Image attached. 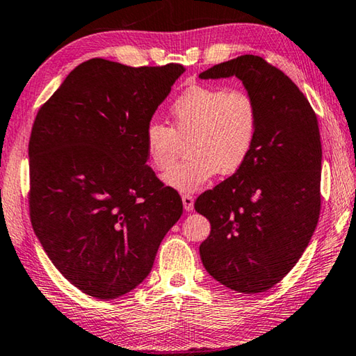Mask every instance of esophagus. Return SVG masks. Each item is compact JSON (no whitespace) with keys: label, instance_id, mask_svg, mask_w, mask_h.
Masks as SVG:
<instances>
[{"label":"esophagus","instance_id":"esophagus-1","mask_svg":"<svg viewBox=\"0 0 356 356\" xmlns=\"http://www.w3.org/2000/svg\"><path fill=\"white\" fill-rule=\"evenodd\" d=\"M183 204H184V209L187 211V212H191L192 209H193V197L192 195H189V193H184L183 197Z\"/></svg>","mask_w":356,"mask_h":356}]
</instances>
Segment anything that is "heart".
<instances>
[{"label": "heart", "mask_w": 356, "mask_h": 356, "mask_svg": "<svg viewBox=\"0 0 356 356\" xmlns=\"http://www.w3.org/2000/svg\"><path fill=\"white\" fill-rule=\"evenodd\" d=\"M170 116L172 127L158 120L147 124L144 143L150 163L159 170L175 163L181 143H189L191 159L163 177L179 192L201 189L217 172L234 175L256 147L260 108L246 90L192 85L173 100Z\"/></svg>", "instance_id": "obj_1"}]
</instances>
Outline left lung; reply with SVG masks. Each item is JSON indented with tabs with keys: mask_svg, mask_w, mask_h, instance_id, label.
Wrapping results in <instances>:
<instances>
[{
	"mask_svg": "<svg viewBox=\"0 0 356 356\" xmlns=\"http://www.w3.org/2000/svg\"><path fill=\"white\" fill-rule=\"evenodd\" d=\"M231 76L257 100L259 136L246 164L195 201L211 221L200 256L220 284L251 294L280 282L308 246L321 212L323 147L310 102L276 66L246 54L200 74Z\"/></svg>",
	"mask_w": 356,
	"mask_h": 356,
	"instance_id": "1",
	"label": "left lung"
}]
</instances>
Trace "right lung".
<instances>
[{
  "label": "right lung",
  "mask_w": 356,
  "mask_h": 356,
  "mask_svg": "<svg viewBox=\"0 0 356 356\" xmlns=\"http://www.w3.org/2000/svg\"><path fill=\"white\" fill-rule=\"evenodd\" d=\"M184 66L91 58L37 113L29 139L32 227L54 266L88 296L115 299L149 273L183 213L147 165L144 131Z\"/></svg>",
  "instance_id": "right-lung-1"
}]
</instances>
